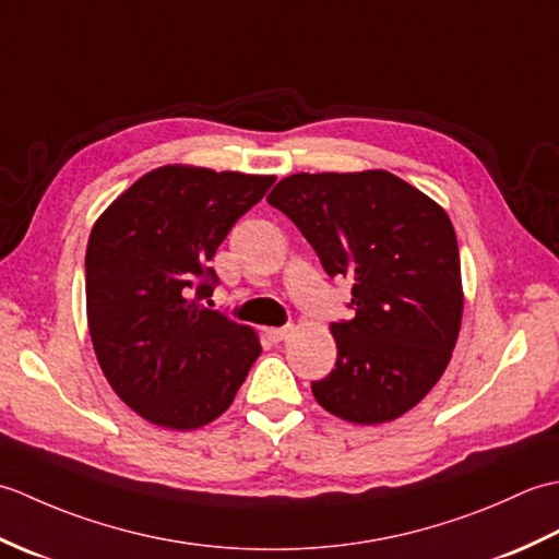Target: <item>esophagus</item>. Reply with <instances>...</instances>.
Returning <instances> with one entry per match:
<instances>
[{
	"mask_svg": "<svg viewBox=\"0 0 559 559\" xmlns=\"http://www.w3.org/2000/svg\"><path fill=\"white\" fill-rule=\"evenodd\" d=\"M266 334H269V338L273 343H281V341H286L293 334V326H273V329L266 331Z\"/></svg>",
	"mask_w": 559,
	"mask_h": 559,
	"instance_id": "1",
	"label": "esophagus"
}]
</instances>
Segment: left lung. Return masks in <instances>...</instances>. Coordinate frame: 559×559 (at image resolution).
Instances as JSON below:
<instances>
[{
	"mask_svg": "<svg viewBox=\"0 0 559 559\" xmlns=\"http://www.w3.org/2000/svg\"><path fill=\"white\" fill-rule=\"evenodd\" d=\"M312 245L331 278L353 281V319L331 324L336 367L312 382L319 406L358 425L425 399L456 346L463 290L442 206L386 170L298 173L266 197Z\"/></svg>",
	"mask_w": 559,
	"mask_h": 559,
	"instance_id": "left-lung-1",
	"label": "left lung"
}]
</instances>
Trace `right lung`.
Listing matches in <instances>:
<instances>
[{"mask_svg": "<svg viewBox=\"0 0 559 559\" xmlns=\"http://www.w3.org/2000/svg\"><path fill=\"white\" fill-rule=\"evenodd\" d=\"M271 175L165 165L117 197L86 249L88 331L103 374L153 425L197 430L228 411L259 358L257 334L204 305L209 266Z\"/></svg>", "mask_w": 559, "mask_h": 559, "instance_id": "add662e5", "label": "right lung"}]
</instances>
